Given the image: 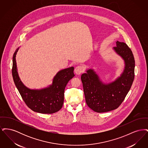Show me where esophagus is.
Segmentation results:
<instances>
[{"label":"esophagus","mask_w":148,"mask_h":148,"mask_svg":"<svg viewBox=\"0 0 148 148\" xmlns=\"http://www.w3.org/2000/svg\"><path fill=\"white\" fill-rule=\"evenodd\" d=\"M74 71L77 75H80L84 71V68L82 66H77L75 68Z\"/></svg>","instance_id":"obj_1"}]
</instances>
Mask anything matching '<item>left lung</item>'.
<instances>
[{"mask_svg": "<svg viewBox=\"0 0 148 148\" xmlns=\"http://www.w3.org/2000/svg\"><path fill=\"white\" fill-rule=\"evenodd\" d=\"M113 49L124 62V70L119 77L109 83H103L92 69L81 76L85 101L97 113L107 112L118 108L130 90L134 79L135 60L131 49L124 42H116Z\"/></svg>", "mask_w": 148, "mask_h": 148, "instance_id": "1", "label": "left lung"}]
</instances>
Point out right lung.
Masks as SVG:
<instances>
[{
	"label": "right lung",
	"mask_w": 148,
	"mask_h": 148,
	"mask_svg": "<svg viewBox=\"0 0 148 148\" xmlns=\"http://www.w3.org/2000/svg\"><path fill=\"white\" fill-rule=\"evenodd\" d=\"M13 57L12 75L14 83L26 105L33 111L42 114H53L58 112L63 106L64 90L68 82L74 77V67L71 66L58 71L52 84L40 89H31L22 83L18 73L16 55Z\"/></svg>",
	"instance_id": "1"
}]
</instances>
